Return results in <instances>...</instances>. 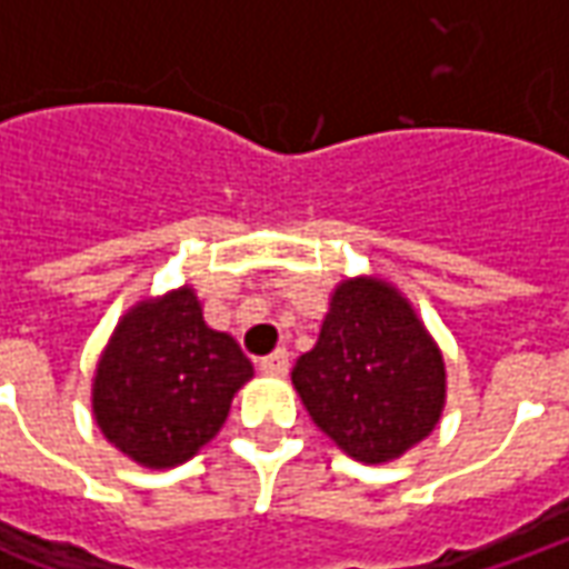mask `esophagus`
<instances>
[{
  "label": "esophagus",
  "mask_w": 569,
  "mask_h": 569,
  "mask_svg": "<svg viewBox=\"0 0 569 569\" xmlns=\"http://www.w3.org/2000/svg\"><path fill=\"white\" fill-rule=\"evenodd\" d=\"M259 369L264 375H286L289 371V353L286 350H273V353L259 359Z\"/></svg>",
  "instance_id": "1"
}]
</instances>
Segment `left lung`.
Listing matches in <instances>:
<instances>
[{"mask_svg": "<svg viewBox=\"0 0 569 569\" xmlns=\"http://www.w3.org/2000/svg\"><path fill=\"white\" fill-rule=\"evenodd\" d=\"M313 423L359 463H387L439 423L445 362L406 298L383 280L335 289L320 341L292 369Z\"/></svg>", "mask_w": 569, "mask_h": 569, "instance_id": "obj_1", "label": "left lung"}]
</instances>
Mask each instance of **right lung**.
I'll return each mask as SVG.
<instances>
[{"label": "right lung", "instance_id": "1", "mask_svg": "<svg viewBox=\"0 0 569 569\" xmlns=\"http://www.w3.org/2000/svg\"><path fill=\"white\" fill-rule=\"evenodd\" d=\"M252 362L203 322L182 286L118 322L93 378V415L118 451L151 469L186 463L228 418Z\"/></svg>", "mask_w": 569, "mask_h": 569}]
</instances>
